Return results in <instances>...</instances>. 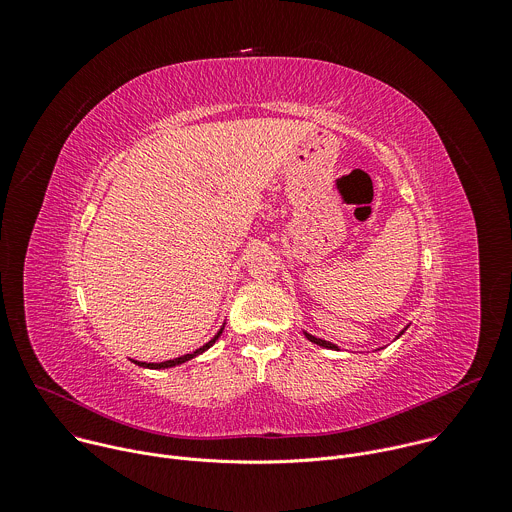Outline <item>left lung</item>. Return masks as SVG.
<instances>
[{
    "mask_svg": "<svg viewBox=\"0 0 512 512\" xmlns=\"http://www.w3.org/2000/svg\"><path fill=\"white\" fill-rule=\"evenodd\" d=\"M403 332H405V330H403ZM403 332H401V334H403ZM401 334H399V336H401ZM306 336H308V340H312L314 344H320V346H324V348H336L334 344H330V342H326V340H320V338H316V336H312V334H306Z\"/></svg>",
    "mask_w": 512,
    "mask_h": 512,
    "instance_id": "1",
    "label": "left lung"
}]
</instances>
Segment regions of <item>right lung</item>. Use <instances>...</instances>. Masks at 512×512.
<instances>
[{
  "label": "right lung",
  "mask_w": 512,
  "mask_h": 512,
  "mask_svg": "<svg viewBox=\"0 0 512 512\" xmlns=\"http://www.w3.org/2000/svg\"><path fill=\"white\" fill-rule=\"evenodd\" d=\"M223 334V328L218 330V334L210 340V342H206L202 348H198L194 354H184V356H178V358H174V360H166V362H139V360H133L135 364H139V367H145V369H168V367H176V364H182V362H186V360H190V358H194L196 354H200V352H204V350H208L216 340H218V336Z\"/></svg>",
  "instance_id": "1"
}]
</instances>
